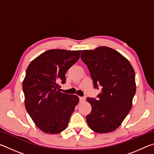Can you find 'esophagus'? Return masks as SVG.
Returning a JSON list of instances; mask_svg holds the SVG:
<instances>
[{
    "mask_svg": "<svg viewBox=\"0 0 154 154\" xmlns=\"http://www.w3.org/2000/svg\"><path fill=\"white\" fill-rule=\"evenodd\" d=\"M79 100L80 102H84L85 100V97H79Z\"/></svg>",
    "mask_w": 154,
    "mask_h": 154,
    "instance_id": "esophagus-1",
    "label": "esophagus"
}]
</instances>
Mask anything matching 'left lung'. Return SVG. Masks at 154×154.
Masks as SVG:
<instances>
[{"label":"left lung","mask_w":154,"mask_h":154,"mask_svg":"<svg viewBox=\"0 0 154 154\" xmlns=\"http://www.w3.org/2000/svg\"><path fill=\"white\" fill-rule=\"evenodd\" d=\"M81 58L89 69L94 87H102L97 100L87 98L92 106L86 116L87 123L97 133L113 132L132 108L136 92L133 67L118 51L105 46L83 50Z\"/></svg>","instance_id":"left-lung-1"}]
</instances>
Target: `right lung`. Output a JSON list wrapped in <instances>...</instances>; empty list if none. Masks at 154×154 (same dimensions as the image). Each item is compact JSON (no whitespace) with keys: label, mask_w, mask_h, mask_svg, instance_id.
<instances>
[{"label":"right lung","mask_w":154,"mask_h":154,"mask_svg":"<svg viewBox=\"0 0 154 154\" xmlns=\"http://www.w3.org/2000/svg\"><path fill=\"white\" fill-rule=\"evenodd\" d=\"M81 50L49 49L30 62L23 81L24 104L35 125L47 134L66 129L79 98L61 92L65 74L78 61Z\"/></svg>","instance_id":"obj_1"}]
</instances>
